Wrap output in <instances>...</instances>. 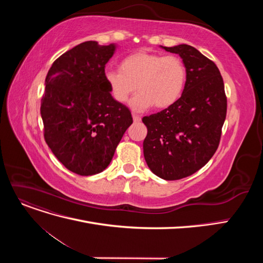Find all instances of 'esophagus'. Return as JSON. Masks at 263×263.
I'll return each mask as SVG.
<instances>
[{
    "label": "esophagus",
    "instance_id": "34e87169",
    "mask_svg": "<svg viewBox=\"0 0 263 263\" xmlns=\"http://www.w3.org/2000/svg\"><path fill=\"white\" fill-rule=\"evenodd\" d=\"M133 119H134L135 123H138V122L141 121V117L139 115H137V114H133Z\"/></svg>",
    "mask_w": 263,
    "mask_h": 263
}]
</instances>
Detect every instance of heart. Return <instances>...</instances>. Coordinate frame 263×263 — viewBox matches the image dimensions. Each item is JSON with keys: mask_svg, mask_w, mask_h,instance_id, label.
Here are the masks:
<instances>
[{"mask_svg": "<svg viewBox=\"0 0 263 263\" xmlns=\"http://www.w3.org/2000/svg\"><path fill=\"white\" fill-rule=\"evenodd\" d=\"M119 70H107L104 77L113 99L124 104L130 95L139 91L130 102L135 110L155 105L166 108L174 104L184 91L186 68L177 55L138 51L126 55Z\"/></svg>", "mask_w": 263, "mask_h": 263, "instance_id": "obj_1", "label": "heart"}]
</instances>
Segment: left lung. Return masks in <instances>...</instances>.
<instances>
[{
	"mask_svg": "<svg viewBox=\"0 0 263 263\" xmlns=\"http://www.w3.org/2000/svg\"><path fill=\"white\" fill-rule=\"evenodd\" d=\"M162 48L182 58L186 83L174 104L142 118L148 129L144 156L156 176L173 181L195 173L216 153L227 99L224 81L212 60L184 44Z\"/></svg>",
	"mask_w": 263,
	"mask_h": 263,
	"instance_id": "1",
	"label": "left lung"
}]
</instances>
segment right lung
I'll return each instance as SVG.
<instances>
[{
	"instance_id": "obj_1",
	"label": "right lung",
	"mask_w": 263,
	"mask_h": 263,
	"mask_svg": "<svg viewBox=\"0 0 263 263\" xmlns=\"http://www.w3.org/2000/svg\"><path fill=\"white\" fill-rule=\"evenodd\" d=\"M115 48L84 42L55 59L46 77L44 137L58 160L79 176L105 170L133 124L130 110L113 99L105 81Z\"/></svg>"
}]
</instances>
